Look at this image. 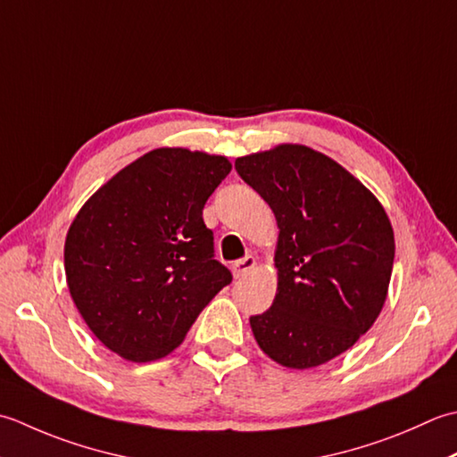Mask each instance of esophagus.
<instances>
[{
    "instance_id": "obj_1",
    "label": "esophagus",
    "mask_w": 457,
    "mask_h": 457,
    "mask_svg": "<svg viewBox=\"0 0 457 457\" xmlns=\"http://www.w3.org/2000/svg\"><path fill=\"white\" fill-rule=\"evenodd\" d=\"M256 268V258L254 256H246L238 260V262L232 264V274H235L237 278H242L253 272V270Z\"/></svg>"
}]
</instances>
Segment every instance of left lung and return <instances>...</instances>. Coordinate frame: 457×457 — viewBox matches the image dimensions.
<instances>
[{
	"label": "left lung",
	"mask_w": 457,
	"mask_h": 457,
	"mask_svg": "<svg viewBox=\"0 0 457 457\" xmlns=\"http://www.w3.org/2000/svg\"><path fill=\"white\" fill-rule=\"evenodd\" d=\"M238 175L278 225L274 303L250 318L278 365L313 369L351 349L383 310L395 230L380 201L329 155L280 144L242 155Z\"/></svg>",
	"instance_id": "8db88e82"
}]
</instances>
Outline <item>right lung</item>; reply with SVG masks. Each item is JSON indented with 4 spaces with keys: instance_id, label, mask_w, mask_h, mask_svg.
Returning <instances> with one entry per match:
<instances>
[{
    "instance_id": "right-lung-1",
    "label": "right lung",
    "mask_w": 457,
    "mask_h": 457,
    "mask_svg": "<svg viewBox=\"0 0 457 457\" xmlns=\"http://www.w3.org/2000/svg\"><path fill=\"white\" fill-rule=\"evenodd\" d=\"M230 170L225 155L157 147L110 177L71 222V297L116 355L132 362L167 357L230 284L203 222L204 203Z\"/></svg>"
}]
</instances>
